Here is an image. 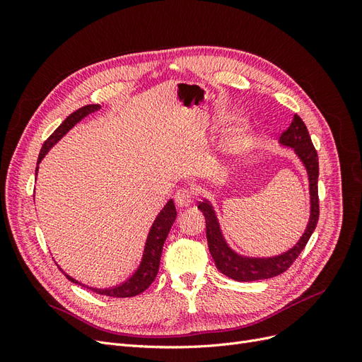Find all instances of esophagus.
I'll return each mask as SVG.
<instances>
[{
	"instance_id": "esophagus-1",
	"label": "esophagus",
	"mask_w": 362,
	"mask_h": 362,
	"mask_svg": "<svg viewBox=\"0 0 362 362\" xmlns=\"http://www.w3.org/2000/svg\"><path fill=\"white\" fill-rule=\"evenodd\" d=\"M194 193L189 187H181L175 193V204L178 206H189L193 204Z\"/></svg>"
}]
</instances>
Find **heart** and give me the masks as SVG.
I'll list each match as a JSON object with an SVG mask.
<instances>
[{"mask_svg":"<svg viewBox=\"0 0 362 362\" xmlns=\"http://www.w3.org/2000/svg\"><path fill=\"white\" fill-rule=\"evenodd\" d=\"M249 145V136L245 133H238L237 136H234L231 140H229V146L233 149H245Z\"/></svg>","mask_w":362,"mask_h":362,"instance_id":"b5f03b06","label":"heart"}]
</instances>
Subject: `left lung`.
Returning a JSON list of instances; mask_svg holds the SVG:
<instances>
[{"instance_id":"left-lung-1","label":"left lung","mask_w":362,"mask_h":362,"mask_svg":"<svg viewBox=\"0 0 362 362\" xmlns=\"http://www.w3.org/2000/svg\"><path fill=\"white\" fill-rule=\"evenodd\" d=\"M279 140L282 145L294 148L296 154H298L299 158L303 161L310 177V193H311L310 223L305 229V234L293 249L286 252V254L272 257V258L240 257L234 254V252L225 243L211 205L208 202L198 204V208L204 213V217H205L208 249H210V254L216 262V267L228 278L240 281V282L269 279L286 272L296 261V258L300 255V252L305 249L311 234L314 233L317 222H319L320 206H319V187H317V181H319V157H317V151L313 145L308 129H306V125L298 115H294L293 122L290 124L288 129H286L281 134Z\"/></svg>"}]
</instances>
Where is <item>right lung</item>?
Here are the masks:
<instances>
[{"label": "right lung", "mask_w": 362, "mask_h": 362, "mask_svg": "<svg viewBox=\"0 0 362 362\" xmlns=\"http://www.w3.org/2000/svg\"><path fill=\"white\" fill-rule=\"evenodd\" d=\"M100 110V105L96 104H90L78 108V110L74 112L72 115H69L66 119L63 120L62 125L54 131V133L45 140L43 144L40 152H39V158L37 163L42 161V158L47 156V152L51 149V146L54 144H57V140H60L68 131L76 124L80 122L83 117H86L87 115H92L95 112ZM36 173H37V168H36ZM177 218V208L173 205V201L170 199L166 205H164L163 210L160 211V214L157 216L156 222L152 223V228L149 231L148 240H146V246H145V254L144 258H141V262L139 269L136 270V273L129 279H127L122 286H117L115 288H107V290H101V288H89L98 294H104V296H110V298H133V296H137L140 293H144L152 282H154L157 273H158V267H160V257H161V250H163V245L166 242L168 234L170 231V228ZM66 278L75 284H80L78 281L72 279L71 276L66 275ZM81 286V284H80ZM84 287V286H83Z\"/></svg>", "instance_id": "add662e5"}]
</instances>
